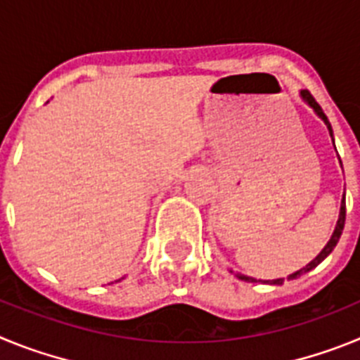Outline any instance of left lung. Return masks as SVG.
Here are the masks:
<instances>
[{"label": "left lung", "instance_id": "1", "mask_svg": "<svg viewBox=\"0 0 360 360\" xmlns=\"http://www.w3.org/2000/svg\"><path fill=\"white\" fill-rule=\"evenodd\" d=\"M301 97H303V101H304V103L308 104V106L311 108V110L316 111L317 115H319V119H323V120H324V124H326V128H328V131H330V136H332V141H333L332 126H330V122H328V117L324 115L323 108H321L319 104L316 103V98L311 97V94H310V91H308V90H303V91H301ZM333 146H335V144H333ZM339 162H341V158H339ZM345 219H346V202H345V196H342V202H341V212H339V219H337L335 231H333L332 238H330V241H328V243H326V247H324V249L321 250L319 254H317L316 259H311V262L308 263L307 266H303V269H301V270H297V272H294V274L288 276V279H295V278H299V276H301V274H304V272H310L311 269H316V266L319 265L321 262H323L324 257L328 256V254L332 252L333 249H335L337 241H339V238H341V234H342V229H345ZM238 278H240L241 281H249V283H254V281H256V279H254V278H249V276H243V274H238ZM283 281H285V279L279 278V279H272V281H265V283H270V285H281Z\"/></svg>", "mask_w": 360, "mask_h": 360}]
</instances>
